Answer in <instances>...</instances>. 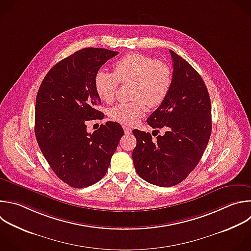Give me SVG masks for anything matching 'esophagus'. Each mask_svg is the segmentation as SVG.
<instances>
[{
  "mask_svg": "<svg viewBox=\"0 0 251 251\" xmlns=\"http://www.w3.org/2000/svg\"><path fill=\"white\" fill-rule=\"evenodd\" d=\"M123 129H124V132H125V134H126V135H128V134H131V132H132V129H131L130 127H126V126H123Z\"/></svg>",
  "mask_w": 251,
  "mask_h": 251,
  "instance_id": "1",
  "label": "esophagus"
}]
</instances>
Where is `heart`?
I'll return each mask as SVG.
<instances>
[{
  "mask_svg": "<svg viewBox=\"0 0 251 251\" xmlns=\"http://www.w3.org/2000/svg\"><path fill=\"white\" fill-rule=\"evenodd\" d=\"M133 82L131 102L119 103L110 109V117L122 124L133 125L150 107H157L168 98L173 85L170 66L154 58L132 53L113 65V73L100 70L95 75V89L101 100L112 102L118 83Z\"/></svg>",
  "mask_w": 251,
  "mask_h": 251,
  "instance_id": "b5f03b06",
  "label": "heart"
}]
</instances>
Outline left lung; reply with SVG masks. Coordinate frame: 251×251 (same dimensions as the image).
Returning a JSON list of instances; mask_svg holds the SVG:
<instances>
[{"label": "left lung", "mask_w": 251, "mask_h": 251, "mask_svg": "<svg viewBox=\"0 0 251 251\" xmlns=\"http://www.w3.org/2000/svg\"><path fill=\"white\" fill-rule=\"evenodd\" d=\"M173 85L168 98L147 119L153 129H165L152 140L150 133L133 130L137 145L132 152L135 170L147 182L175 186L199 163L212 131L211 100L197 71L170 50ZM157 132V130H155Z\"/></svg>", "instance_id": "8db88e82"}]
</instances>
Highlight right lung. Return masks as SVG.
I'll list each match as a JSON object with an SVG mask.
<instances>
[{"instance_id": "1", "label": "right lung", "mask_w": 251, "mask_h": 251, "mask_svg": "<svg viewBox=\"0 0 251 251\" xmlns=\"http://www.w3.org/2000/svg\"><path fill=\"white\" fill-rule=\"evenodd\" d=\"M118 52L83 48L53 66L36 96L35 137L55 175L75 188L91 186L106 174L123 128L108 121L94 133L87 122L102 119L95 75Z\"/></svg>"}]
</instances>
